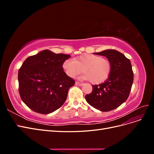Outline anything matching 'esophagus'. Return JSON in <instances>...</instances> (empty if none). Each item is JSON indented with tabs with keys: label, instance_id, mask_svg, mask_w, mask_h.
I'll return each instance as SVG.
<instances>
[{
	"label": "esophagus",
	"instance_id": "34e87169",
	"mask_svg": "<svg viewBox=\"0 0 154 154\" xmlns=\"http://www.w3.org/2000/svg\"><path fill=\"white\" fill-rule=\"evenodd\" d=\"M75 84H76V85H78V86H82V85H83V83H79V82H75Z\"/></svg>",
	"mask_w": 154,
	"mask_h": 154
}]
</instances>
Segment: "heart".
<instances>
[{"mask_svg": "<svg viewBox=\"0 0 154 154\" xmlns=\"http://www.w3.org/2000/svg\"><path fill=\"white\" fill-rule=\"evenodd\" d=\"M62 67L67 75L70 78H75L83 72L81 80H91L94 84L105 82L111 71V64L109 60L101 58L100 56L92 54H83L74 59L65 60Z\"/></svg>", "mask_w": 154, "mask_h": 154, "instance_id": "1", "label": "heart"}]
</instances>
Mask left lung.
Returning <instances> with one entry per match:
<instances>
[{"mask_svg":"<svg viewBox=\"0 0 154 154\" xmlns=\"http://www.w3.org/2000/svg\"><path fill=\"white\" fill-rule=\"evenodd\" d=\"M94 54L108 59L111 71L106 81L92 85V91L85 96V100L94 108L108 112L118 108L127 100L134 81L132 64L129 59L116 50L106 49Z\"/></svg>","mask_w":154,"mask_h":154,"instance_id":"left-lung-1","label":"left lung"}]
</instances>
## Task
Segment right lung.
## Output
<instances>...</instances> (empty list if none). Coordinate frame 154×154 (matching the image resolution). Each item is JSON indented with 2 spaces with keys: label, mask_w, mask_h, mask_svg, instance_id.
Wrapping results in <instances>:
<instances>
[{
  "label": "right lung",
  "mask_w": 154,
  "mask_h": 154,
  "mask_svg": "<svg viewBox=\"0 0 154 154\" xmlns=\"http://www.w3.org/2000/svg\"><path fill=\"white\" fill-rule=\"evenodd\" d=\"M70 57L45 49L22 63L18 70V91L23 102L32 110L48 114L65 103L69 88L75 83L62 67Z\"/></svg>",
  "instance_id": "1"
}]
</instances>
